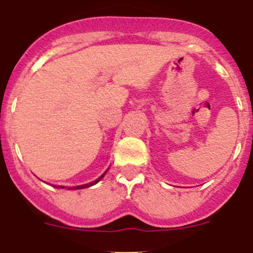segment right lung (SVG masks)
<instances>
[{
    "label": "right lung",
    "instance_id": "1",
    "mask_svg": "<svg viewBox=\"0 0 253 253\" xmlns=\"http://www.w3.org/2000/svg\"><path fill=\"white\" fill-rule=\"evenodd\" d=\"M106 174V171L105 172H104V174L103 175H101L100 176V177H99L98 178V180H95V181H94V182H90V183H86V185H82V186H76V187H72L73 188V190H81V188H85V187H89V186H93V185H95V183L96 182H98V181H100L101 180V178H103L104 177V175H105ZM60 187L61 188H63L62 187V186H60Z\"/></svg>",
    "mask_w": 253,
    "mask_h": 253
}]
</instances>
